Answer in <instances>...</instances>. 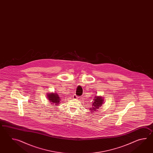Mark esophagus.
<instances>
[{"instance_id":"34e87169","label":"esophagus","mask_w":153,"mask_h":153,"mask_svg":"<svg viewBox=\"0 0 153 153\" xmlns=\"http://www.w3.org/2000/svg\"><path fill=\"white\" fill-rule=\"evenodd\" d=\"M73 97L74 99H78V96H77L76 94H74V95H73Z\"/></svg>"}]
</instances>
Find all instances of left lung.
<instances>
[{
	"label": "left lung",
	"mask_w": 153,
	"mask_h": 153,
	"mask_svg": "<svg viewBox=\"0 0 153 153\" xmlns=\"http://www.w3.org/2000/svg\"><path fill=\"white\" fill-rule=\"evenodd\" d=\"M94 101L92 103V107L90 109V110L92 112L97 111L98 109H100V107H101V105L104 103V99L102 96H95Z\"/></svg>",
	"instance_id": "obj_1"
}]
</instances>
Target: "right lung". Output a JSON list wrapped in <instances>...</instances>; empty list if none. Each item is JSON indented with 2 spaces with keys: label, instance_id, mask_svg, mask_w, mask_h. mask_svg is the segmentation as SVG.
Masks as SVG:
<instances>
[{
  "label": "right lung",
  "instance_id": "1",
  "mask_svg": "<svg viewBox=\"0 0 153 153\" xmlns=\"http://www.w3.org/2000/svg\"><path fill=\"white\" fill-rule=\"evenodd\" d=\"M47 96L49 102H51V103L55 104L56 105H57L59 104L61 98L57 93H49L47 94Z\"/></svg>",
  "mask_w": 153,
  "mask_h": 153
}]
</instances>
